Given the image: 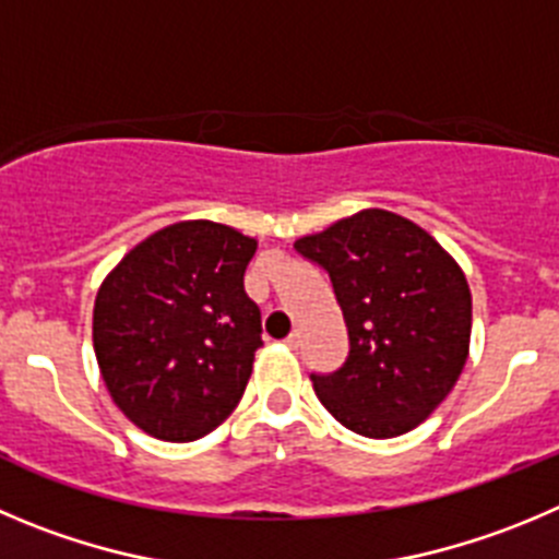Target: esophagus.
Segmentation results:
<instances>
[{"instance_id":"1","label":"esophagus","mask_w":559,"mask_h":559,"mask_svg":"<svg viewBox=\"0 0 559 559\" xmlns=\"http://www.w3.org/2000/svg\"><path fill=\"white\" fill-rule=\"evenodd\" d=\"M284 344H286V347H297V344H300V333H289V336H286L284 338Z\"/></svg>"}]
</instances>
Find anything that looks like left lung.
Here are the masks:
<instances>
[{
	"instance_id": "obj_1",
	"label": "left lung",
	"mask_w": 559,
	"mask_h": 559,
	"mask_svg": "<svg viewBox=\"0 0 559 559\" xmlns=\"http://www.w3.org/2000/svg\"><path fill=\"white\" fill-rule=\"evenodd\" d=\"M295 248L328 270L350 336L342 369L311 374L320 403L358 436L414 430L444 403L468 358L472 292L461 264L385 209H361Z\"/></svg>"
}]
</instances>
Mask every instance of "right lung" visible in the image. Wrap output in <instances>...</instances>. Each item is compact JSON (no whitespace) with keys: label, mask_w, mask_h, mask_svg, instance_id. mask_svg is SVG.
<instances>
[{"label":"right lung","mask_w":559,"mask_h":559,"mask_svg":"<svg viewBox=\"0 0 559 559\" xmlns=\"http://www.w3.org/2000/svg\"><path fill=\"white\" fill-rule=\"evenodd\" d=\"M253 237L181 221L134 245L102 281L93 350L109 397L159 441H195L242 400L262 347L245 292Z\"/></svg>","instance_id":"add662e5"}]
</instances>
